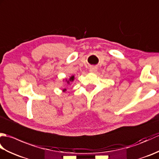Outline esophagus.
I'll return each instance as SVG.
<instances>
[{"instance_id": "34e87169", "label": "esophagus", "mask_w": 159, "mask_h": 159, "mask_svg": "<svg viewBox=\"0 0 159 159\" xmlns=\"http://www.w3.org/2000/svg\"><path fill=\"white\" fill-rule=\"evenodd\" d=\"M97 71V68L96 67H94V66H92V67H90V68H89V72H91V73H95Z\"/></svg>"}]
</instances>
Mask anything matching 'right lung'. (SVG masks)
<instances>
[{
  "mask_svg": "<svg viewBox=\"0 0 159 159\" xmlns=\"http://www.w3.org/2000/svg\"><path fill=\"white\" fill-rule=\"evenodd\" d=\"M74 75H72V76H71L70 77V79L67 80V79H66V81L67 82V84H70V82H72V81H74ZM66 91V89H63V92H65Z\"/></svg>",
  "mask_w": 159,
  "mask_h": 159,
  "instance_id": "1",
  "label": "right lung"
}]
</instances>
